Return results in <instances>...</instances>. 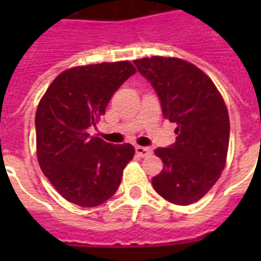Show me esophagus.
<instances>
[{"label": "esophagus", "instance_id": "obj_1", "mask_svg": "<svg viewBox=\"0 0 261 261\" xmlns=\"http://www.w3.org/2000/svg\"><path fill=\"white\" fill-rule=\"evenodd\" d=\"M136 152L138 153L141 158H144V156H148L152 151H151V148L148 147H136Z\"/></svg>", "mask_w": 261, "mask_h": 261}]
</instances>
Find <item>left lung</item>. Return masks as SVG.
<instances>
[{
	"instance_id": "8db88e82",
	"label": "left lung",
	"mask_w": 261,
	"mask_h": 261,
	"mask_svg": "<svg viewBox=\"0 0 261 261\" xmlns=\"http://www.w3.org/2000/svg\"><path fill=\"white\" fill-rule=\"evenodd\" d=\"M156 92L162 114L176 123V142L156 148L164 169L152 186L165 200L189 205L218 180L229 144V116L214 82L180 59L151 57L134 61Z\"/></svg>"
}]
</instances>
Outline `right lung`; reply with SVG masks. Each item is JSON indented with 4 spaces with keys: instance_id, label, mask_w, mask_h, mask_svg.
<instances>
[{
    "instance_id": "obj_1",
    "label": "right lung",
    "mask_w": 261,
    "mask_h": 261,
    "mask_svg": "<svg viewBox=\"0 0 261 261\" xmlns=\"http://www.w3.org/2000/svg\"><path fill=\"white\" fill-rule=\"evenodd\" d=\"M134 74L130 61L74 67L51 82L39 103V165L69 202L96 207L117 192L134 147L109 144L89 136L88 128L96 127L114 92Z\"/></svg>"
}]
</instances>
